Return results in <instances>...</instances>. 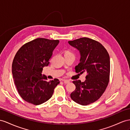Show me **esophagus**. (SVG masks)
Returning a JSON list of instances; mask_svg holds the SVG:
<instances>
[{
  "instance_id": "34e87169",
  "label": "esophagus",
  "mask_w": 130,
  "mask_h": 130,
  "mask_svg": "<svg viewBox=\"0 0 130 130\" xmlns=\"http://www.w3.org/2000/svg\"><path fill=\"white\" fill-rule=\"evenodd\" d=\"M62 81L65 84H69V83L70 82V81L68 80V79H63Z\"/></svg>"
}]
</instances>
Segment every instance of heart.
<instances>
[{"instance_id": "heart-1", "label": "heart", "mask_w": 130, "mask_h": 130, "mask_svg": "<svg viewBox=\"0 0 130 130\" xmlns=\"http://www.w3.org/2000/svg\"><path fill=\"white\" fill-rule=\"evenodd\" d=\"M72 54V53L71 52H70V51H66V52H65V55H68V54Z\"/></svg>"}]
</instances>
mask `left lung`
Segmentation results:
<instances>
[{
    "label": "left lung",
    "mask_w": 130,
    "mask_h": 130,
    "mask_svg": "<svg viewBox=\"0 0 130 130\" xmlns=\"http://www.w3.org/2000/svg\"><path fill=\"white\" fill-rule=\"evenodd\" d=\"M68 42L80 53V62L75 66L76 72L87 74L85 82H72L76 89L71 93V98L82 105L90 104L100 98L109 84V55L104 46L91 38L83 37Z\"/></svg>",
    "instance_id": "left-lung-1"
}]
</instances>
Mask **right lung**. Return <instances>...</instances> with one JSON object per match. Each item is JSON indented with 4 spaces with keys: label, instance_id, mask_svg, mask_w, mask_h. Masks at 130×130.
<instances>
[{
    "label": "right lung",
    "instance_id": "1",
    "mask_svg": "<svg viewBox=\"0 0 130 130\" xmlns=\"http://www.w3.org/2000/svg\"><path fill=\"white\" fill-rule=\"evenodd\" d=\"M59 43V40L36 38L22 45L16 53L12 74L20 95L27 102L37 105L46 102L60 83L58 79L46 81L47 78L42 74Z\"/></svg>",
    "mask_w": 130,
    "mask_h": 130
}]
</instances>
